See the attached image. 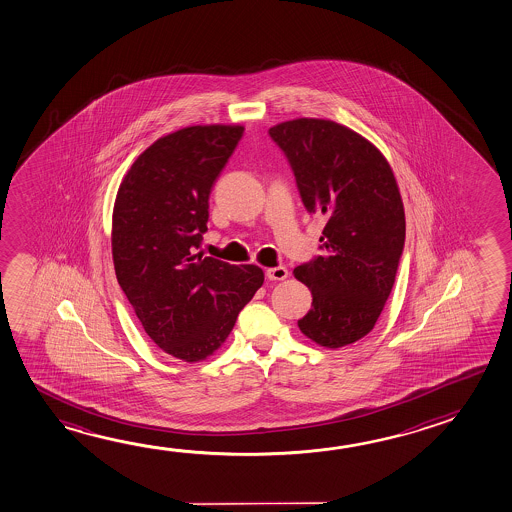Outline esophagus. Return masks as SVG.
<instances>
[{"label":"esophagus","instance_id":"34e87169","mask_svg":"<svg viewBox=\"0 0 512 512\" xmlns=\"http://www.w3.org/2000/svg\"><path fill=\"white\" fill-rule=\"evenodd\" d=\"M267 278L270 281H283L288 278V270L286 267H274V269L267 270Z\"/></svg>","mask_w":512,"mask_h":512}]
</instances>
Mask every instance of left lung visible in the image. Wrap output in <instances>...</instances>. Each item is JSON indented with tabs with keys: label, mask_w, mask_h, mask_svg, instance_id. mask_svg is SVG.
<instances>
[{
	"label": "left lung",
	"mask_w": 512,
	"mask_h": 512,
	"mask_svg": "<svg viewBox=\"0 0 512 512\" xmlns=\"http://www.w3.org/2000/svg\"><path fill=\"white\" fill-rule=\"evenodd\" d=\"M310 213L324 215L321 256L295 267L312 290L299 330L319 346L353 344L373 330L405 247V211L382 152L355 130L299 118L269 129Z\"/></svg>",
	"instance_id": "left-lung-1"
}]
</instances>
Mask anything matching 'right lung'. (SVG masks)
Wrapping results in <instances>:
<instances>
[{
  "mask_svg": "<svg viewBox=\"0 0 512 512\" xmlns=\"http://www.w3.org/2000/svg\"><path fill=\"white\" fill-rule=\"evenodd\" d=\"M243 130L195 125L157 139L130 166L114 202L118 283L148 337L184 362L224 344L265 279L256 265L197 252L208 231L209 193Z\"/></svg>",
  "mask_w": 512,
  "mask_h": 512,
  "instance_id": "right-lung-1",
  "label": "right lung"
}]
</instances>
